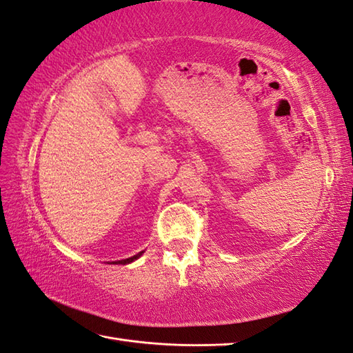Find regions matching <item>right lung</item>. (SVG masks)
<instances>
[{
	"mask_svg": "<svg viewBox=\"0 0 353 353\" xmlns=\"http://www.w3.org/2000/svg\"><path fill=\"white\" fill-rule=\"evenodd\" d=\"M144 251H141V252H138L137 256H134V257H129V259H125V260H119V261H112V265H126V263H130V261H134L135 259H138L139 256H141Z\"/></svg>",
	"mask_w": 353,
	"mask_h": 353,
	"instance_id": "add662e5",
	"label": "right lung"
}]
</instances>
